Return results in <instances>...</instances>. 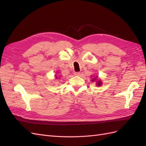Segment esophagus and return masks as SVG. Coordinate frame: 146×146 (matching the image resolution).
Returning <instances> with one entry per match:
<instances>
[{"label":"esophagus","mask_w":146,"mask_h":146,"mask_svg":"<svg viewBox=\"0 0 146 146\" xmlns=\"http://www.w3.org/2000/svg\"><path fill=\"white\" fill-rule=\"evenodd\" d=\"M74 76H79L80 75V72H75L74 73Z\"/></svg>","instance_id":"obj_1"}]
</instances>
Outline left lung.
I'll list each match as a JSON object with an SVG mask.
<instances>
[{
    "mask_svg": "<svg viewBox=\"0 0 146 146\" xmlns=\"http://www.w3.org/2000/svg\"><path fill=\"white\" fill-rule=\"evenodd\" d=\"M91 82H96V85L98 86H100L102 85V82L101 81L100 79L98 78V76H96V77L92 78L91 80Z\"/></svg>",
    "mask_w": 146,
    "mask_h": 146,
    "instance_id": "8db88e82",
    "label": "left lung"
}]
</instances>
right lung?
I'll use <instances>...</instances> for the list:
<instances>
[{"label":"right lung","instance_id":"add662e5","mask_svg":"<svg viewBox=\"0 0 146 146\" xmlns=\"http://www.w3.org/2000/svg\"><path fill=\"white\" fill-rule=\"evenodd\" d=\"M55 77H56V79H57V78H60V77H58V76H56V75H55Z\"/></svg>","mask_w":146,"mask_h":146}]
</instances>
